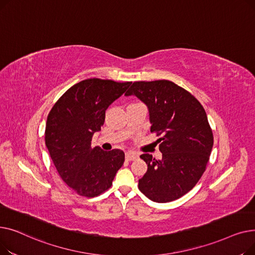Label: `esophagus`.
Wrapping results in <instances>:
<instances>
[{
    "label": "esophagus",
    "instance_id": "1",
    "mask_svg": "<svg viewBox=\"0 0 255 255\" xmlns=\"http://www.w3.org/2000/svg\"><path fill=\"white\" fill-rule=\"evenodd\" d=\"M126 159L128 161H132V160H135L138 158V155L136 153H133V152H127L126 153Z\"/></svg>",
    "mask_w": 255,
    "mask_h": 255
}]
</instances>
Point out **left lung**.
I'll list each match as a JSON object with an SVG mask.
<instances>
[{"instance_id":"left-lung-1","label":"left lung","mask_w":255,"mask_h":255,"mask_svg":"<svg viewBox=\"0 0 255 255\" xmlns=\"http://www.w3.org/2000/svg\"><path fill=\"white\" fill-rule=\"evenodd\" d=\"M131 95L146 105L151 132L161 135V160L140 155L148 170L138 188L153 202H172L189 192L206 170L213 148L207 114L189 92L165 79L133 83L125 94Z\"/></svg>"}]
</instances>
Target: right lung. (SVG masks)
<instances>
[{"label":"right lung","instance_id":"add662e5","mask_svg":"<svg viewBox=\"0 0 255 255\" xmlns=\"http://www.w3.org/2000/svg\"><path fill=\"white\" fill-rule=\"evenodd\" d=\"M131 85L89 78L72 86L52 106L45 127V144L62 180L77 194L94 197L110 188L123 165L122 150L92 148L105 111Z\"/></svg>","mask_w":255,"mask_h":255}]
</instances>
